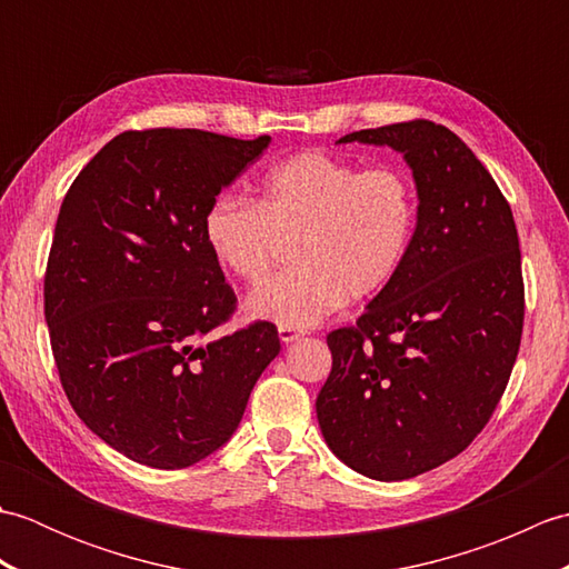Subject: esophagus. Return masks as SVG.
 Wrapping results in <instances>:
<instances>
[{
  "label": "esophagus",
  "mask_w": 569,
  "mask_h": 569,
  "mask_svg": "<svg viewBox=\"0 0 569 569\" xmlns=\"http://www.w3.org/2000/svg\"><path fill=\"white\" fill-rule=\"evenodd\" d=\"M300 337H303V332H300V330L286 328V325H281V328H278V340H281L283 345H291V342L300 340Z\"/></svg>",
  "instance_id": "34e87169"
}]
</instances>
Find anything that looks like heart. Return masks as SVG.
<instances>
[{"label": "heart", "mask_w": 569, "mask_h": 569, "mask_svg": "<svg viewBox=\"0 0 569 569\" xmlns=\"http://www.w3.org/2000/svg\"><path fill=\"white\" fill-rule=\"evenodd\" d=\"M416 222V188L401 168L361 171L330 153L300 151L263 176L257 204L214 198L202 234L217 266L247 283L263 281L281 241L296 239V269L259 286L247 312L303 330L349 298L381 293L401 271Z\"/></svg>", "instance_id": "1"}]
</instances>
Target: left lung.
I'll return each instance as SVG.
<instances>
[{
	"mask_svg": "<svg viewBox=\"0 0 569 569\" xmlns=\"http://www.w3.org/2000/svg\"><path fill=\"white\" fill-rule=\"evenodd\" d=\"M352 141L403 156L418 222L393 281L328 335L316 410L347 467L401 481L457 457L501 401L523 332L521 251L509 202L455 131L416 119L337 143Z\"/></svg>",
	"mask_w": 569,
	"mask_h": 569,
	"instance_id": "1",
	"label": "left lung"
}]
</instances>
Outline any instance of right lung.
Returning a JSON list of instances; mask_svg holds the SVG:
<instances>
[{"mask_svg":"<svg viewBox=\"0 0 569 569\" xmlns=\"http://www.w3.org/2000/svg\"><path fill=\"white\" fill-rule=\"evenodd\" d=\"M269 143L124 131L60 204L43 283L60 383L84 426L139 465L183 469L220 450L281 352L271 322L212 337L237 298L202 234L212 200Z\"/></svg>","mask_w":569,"mask_h":569,"instance_id":"1","label":"right lung"}]
</instances>
